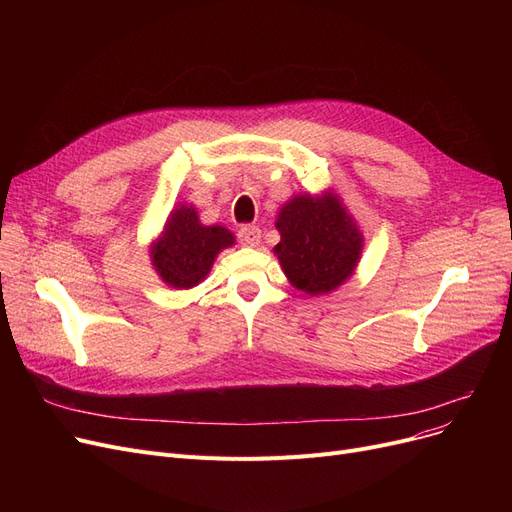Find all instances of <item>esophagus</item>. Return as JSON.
Returning <instances> with one entry per match:
<instances>
[{"mask_svg":"<svg viewBox=\"0 0 512 512\" xmlns=\"http://www.w3.org/2000/svg\"><path fill=\"white\" fill-rule=\"evenodd\" d=\"M238 240H240V245H245V247H257L261 240V230L257 226H242L238 230Z\"/></svg>","mask_w":512,"mask_h":512,"instance_id":"obj_1","label":"esophagus"}]
</instances>
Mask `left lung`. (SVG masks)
<instances>
[{
    "mask_svg": "<svg viewBox=\"0 0 512 512\" xmlns=\"http://www.w3.org/2000/svg\"><path fill=\"white\" fill-rule=\"evenodd\" d=\"M274 247L288 282L307 294H326L353 276L363 234L332 191L292 197L278 213Z\"/></svg>",
    "mask_w": 512,
    "mask_h": 512,
    "instance_id": "left-lung-1",
    "label": "left lung"
}]
</instances>
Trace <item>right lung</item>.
Here are the masks:
<instances>
[{
  "mask_svg": "<svg viewBox=\"0 0 512 512\" xmlns=\"http://www.w3.org/2000/svg\"><path fill=\"white\" fill-rule=\"evenodd\" d=\"M234 245V236L224 226H203L193 205L172 209L164 232L149 249L157 276L172 288H193L205 280L222 249Z\"/></svg>",
  "mask_w": 512,
  "mask_h": 512,
  "instance_id": "obj_1",
  "label": "right lung"
}]
</instances>
